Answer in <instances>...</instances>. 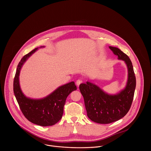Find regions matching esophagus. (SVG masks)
Returning a JSON list of instances; mask_svg holds the SVG:
<instances>
[{
  "label": "esophagus",
  "mask_w": 151,
  "mask_h": 151,
  "mask_svg": "<svg viewBox=\"0 0 151 151\" xmlns=\"http://www.w3.org/2000/svg\"><path fill=\"white\" fill-rule=\"evenodd\" d=\"M82 83V80L81 79H78L76 81V85L77 86H80V84Z\"/></svg>",
  "instance_id": "1"
}]
</instances>
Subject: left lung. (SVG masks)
Returning <instances> with one entry per match:
<instances>
[{
  "label": "left lung",
  "instance_id": "obj_1",
  "mask_svg": "<svg viewBox=\"0 0 151 151\" xmlns=\"http://www.w3.org/2000/svg\"><path fill=\"white\" fill-rule=\"evenodd\" d=\"M119 59L124 60L128 68L129 76L125 89L115 95H110L91 83L80 85L84 99L87 116L92 121L99 124H109L123 118L131 108L136 86L133 66L129 56L120 49L109 46Z\"/></svg>",
  "mask_w": 151,
  "mask_h": 151
}]
</instances>
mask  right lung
Here are the masks:
<instances>
[{
    "label": "right lung",
    "mask_w": 151,
    "mask_h": 151,
    "mask_svg": "<svg viewBox=\"0 0 151 151\" xmlns=\"http://www.w3.org/2000/svg\"><path fill=\"white\" fill-rule=\"evenodd\" d=\"M35 48L22 57L17 65L13 81V90L19 107L25 118L31 123L43 127L53 126L62 117L63 108L68 95L77 89L74 82L60 86L53 93L42 99H31L22 93L19 85V74L22 65L35 52Z\"/></svg>",
    "instance_id": "right-lung-1"
}]
</instances>
